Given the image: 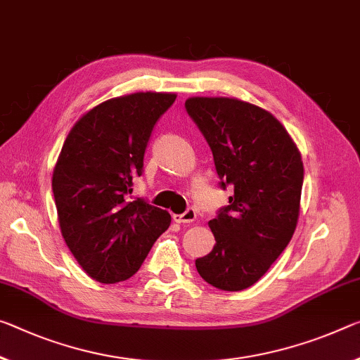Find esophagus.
Instances as JSON below:
<instances>
[{
	"instance_id": "34e87169",
	"label": "esophagus",
	"mask_w": 360,
	"mask_h": 360,
	"mask_svg": "<svg viewBox=\"0 0 360 360\" xmlns=\"http://www.w3.org/2000/svg\"><path fill=\"white\" fill-rule=\"evenodd\" d=\"M197 218V211L193 208H187L184 213L181 214H173V221L174 222H192Z\"/></svg>"
}]
</instances>
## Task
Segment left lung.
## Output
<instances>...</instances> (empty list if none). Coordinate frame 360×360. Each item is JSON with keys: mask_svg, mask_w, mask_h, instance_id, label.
I'll return each instance as SVG.
<instances>
[{"mask_svg": "<svg viewBox=\"0 0 360 360\" xmlns=\"http://www.w3.org/2000/svg\"><path fill=\"white\" fill-rule=\"evenodd\" d=\"M229 205L208 222L214 247L195 259L205 282L240 292L264 276L298 224L304 168L298 147L264 108L236 98H189Z\"/></svg>", "mask_w": 360, "mask_h": 360, "instance_id": "obj_1", "label": "left lung"}]
</instances>
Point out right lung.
Masks as SVG:
<instances>
[{"mask_svg":"<svg viewBox=\"0 0 360 360\" xmlns=\"http://www.w3.org/2000/svg\"><path fill=\"white\" fill-rule=\"evenodd\" d=\"M176 101L173 93L108 99L73 124L53 173L62 237L78 264L101 283L138 272L168 229L167 210L133 197L152 129Z\"/></svg>","mask_w":360,"mask_h":360,"instance_id":"obj_1","label":"right lung"}]
</instances>
